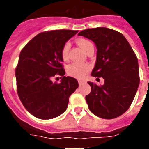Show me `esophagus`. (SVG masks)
Returning <instances> with one entry per match:
<instances>
[{
  "label": "esophagus",
  "mask_w": 149,
  "mask_h": 149,
  "mask_svg": "<svg viewBox=\"0 0 149 149\" xmlns=\"http://www.w3.org/2000/svg\"><path fill=\"white\" fill-rule=\"evenodd\" d=\"M78 83H79V86H81V85H83L84 84H85L86 81H85V80H82V79H79V80H78Z\"/></svg>",
  "instance_id": "1"
}]
</instances>
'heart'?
Here are the masks:
<instances>
[{"instance_id":"heart-1","label":"heart","mask_w":149,"mask_h":149,"mask_svg":"<svg viewBox=\"0 0 149 149\" xmlns=\"http://www.w3.org/2000/svg\"><path fill=\"white\" fill-rule=\"evenodd\" d=\"M77 43L80 46L82 49L86 52L91 47L93 46V43L91 41L85 39V38H78L77 40ZM70 43H65L63 45L62 49V57L64 61L68 60V53L70 50ZM91 70V66L88 64H84V63H72L68 67L67 72L68 74L72 77L77 78V79H84L86 77L88 72Z\"/></svg>"}]
</instances>
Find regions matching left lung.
I'll return each instance as SVG.
<instances>
[{"mask_svg":"<svg viewBox=\"0 0 149 149\" xmlns=\"http://www.w3.org/2000/svg\"><path fill=\"white\" fill-rule=\"evenodd\" d=\"M78 36L93 41L97 47V60L91 75L102 77L98 86L88 82L91 92L86 96L90 111L99 118L113 119L131 106L139 85L136 55L122 34L104 27L81 31Z\"/></svg>","mask_w":149,"mask_h":149,"instance_id":"1","label":"left lung"}]
</instances>
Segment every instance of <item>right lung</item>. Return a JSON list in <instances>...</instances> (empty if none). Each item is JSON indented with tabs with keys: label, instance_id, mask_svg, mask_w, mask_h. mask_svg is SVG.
I'll return each instance as SVG.
<instances>
[{
	"label": "right lung",
	"instance_id": "1",
	"mask_svg": "<svg viewBox=\"0 0 149 149\" xmlns=\"http://www.w3.org/2000/svg\"><path fill=\"white\" fill-rule=\"evenodd\" d=\"M78 31L42 32L23 48L15 70L17 94L24 107L36 118L48 120L65 111L70 95L78 88L77 79L65 77L62 49ZM58 74L59 84L52 82Z\"/></svg>",
	"mask_w": 149,
	"mask_h": 149
}]
</instances>
